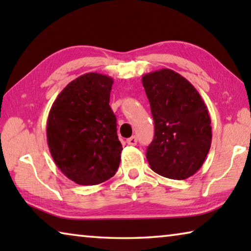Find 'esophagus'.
Listing matches in <instances>:
<instances>
[{"mask_svg":"<svg viewBox=\"0 0 251 251\" xmlns=\"http://www.w3.org/2000/svg\"><path fill=\"white\" fill-rule=\"evenodd\" d=\"M126 143L128 144V145H130V146H135L136 144H137V138H136L135 136H131V137L126 139Z\"/></svg>","mask_w":251,"mask_h":251,"instance_id":"obj_1","label":"esophagus"}]
</instances>
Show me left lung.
<instances>
[{"instance_id":"obj_1","label":"left lung","mask_w":251,"mask_h":251,"mask_svg":"<svg viewBox=\"0 0 251 251\" xmlns=\"http://www.w3.org/2000/svg\"><path fill=\"white\" fill-rule=\"evenodd\" d=\"M155 123L147 148L151 168L171 179H186L202 166L211 145L207 106L193 84L163 69L142 77Z\"/></svg>"}]
</instances>
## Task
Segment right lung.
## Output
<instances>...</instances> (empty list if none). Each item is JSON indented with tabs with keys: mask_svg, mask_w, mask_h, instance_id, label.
Instances as JSON below:
<instances>
[{
	"mask_svg": "<svg viewBox=\"0 0 251 251\" xmlns=\"http://www.w3.org/2000/svg\"><path fill=\"white\" fill-rule=\"evenodd\" d=\"M114 80L86 73L66 85L50 107L48 145L61 172L78 185L92 186L115 175L121 163L116 116L109 106Z\"/></svg>",
	"mask_w": 251,
	"mask_h": 251,
	"instance_id": "add662e5",
	"label": "right lung"
}]
</instances>
